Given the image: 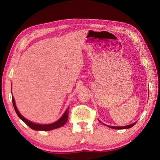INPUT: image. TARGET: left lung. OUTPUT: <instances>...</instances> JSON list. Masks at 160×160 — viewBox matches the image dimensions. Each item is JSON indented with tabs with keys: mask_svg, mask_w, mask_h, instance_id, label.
Returning <instances> with one entry per match:
<instances>
[{
	"mask_svg": "<svg viewBox=\"0 0 160 160\" xmlns=\"http://www.w3.org/2000/svg\"><path fill=\"white\" fill-rule=\"evenodd\" d=\"M100 122V121H99ZM136 123V122H135V123H132V124H130V125H126V126H123V127H118V126H109V125H105V124H104V123H103V125H107V126H108L109 128H112V129H128V128H132L133 125Z\"/></svg>",
	"mask_w": 160,
	"mask_h": 160,
	"instance_id": "obj_1",
	"label": "left lung"
}]
</instances>
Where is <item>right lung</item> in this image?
I'll use <instances>...</instances> for the list:
<instances>
[{
  "label": "right lung",
  "mask_w": 160,
  "mask_h": 160,
  "mask_svg": "<svg viewBox=\"0 0 160 160\" xmlns=\"http://www.w3.org/2000/svg\"><path fill=\"white\" fill-rule=\"evenodd\" d=\"M12 103H13L14 110H15L16 113H17V115L19 117V118H20L21 120H22L23 122H25L28 127L31 128V129H32L34 130L49 131V130L55 129H57V128H59L60 127H62V125L66 123V122H67V120H68L69 108H67V109L65 111V113H63V115H62V117L59 120H57V122L47 124V125L37 124V123H32V122H30L29 120L25 119L20 113H19V111H18V110L17 108V106H16L15 101H14V99L13 98V96H12Z\"/></svg>",
  "instance_id": "add662e5"
}]
</instances>
